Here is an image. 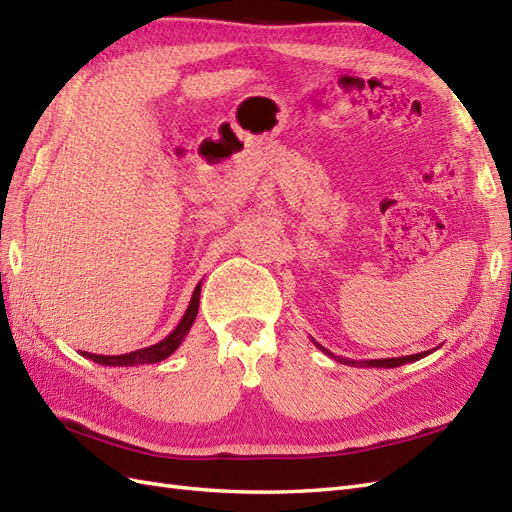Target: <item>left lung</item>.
Masks as SVG:
<instances>
[{"instance_id": "left-lung-1", "label": "left lung", "mask_w": 512, "mask_h": 512, "mask_svg": "<svg viewBox=\"0 0 512 512\" xmlns=\"http://www.w3.org/2000/svg\"><path fill=\"white\" fill-rule=\"evenodd\" d=\"M312 342L316 344L318 350H322L324 354L333 356V359H337L339 363L344 365H352V367H384V369H391V367H399V365H406V363H414L418 359H423V356L431 354V350L427 352H418V354H408V356H393V359H367V361H352V359H344V356H335L333 352H329L324 346H320L316 339H312Z\"/></svg>"}]
</instances>
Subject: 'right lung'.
I'll use <instances>...</instances> for the list:
<instances>
[{
	"label": "right lung",
	"mask_w": 512,
	"mask_h": 512,
	"mask_svg": "<svg viewBox=\"0 0 512 512\" xmlns=\"http://www.w3.org/2000/svg\"><path fill=\"white\" fill-rule=\"evenodd\" d=\"M200 286H203V282H198V286L194 288L192 292V299H190V305L188 309H185L183 318L179 320L177 327L170 331L162 342L153 344V346H147V348H141V350H134V352H128V354H91V352H81L85 359L94 361V363H100V365H111V367H132V365H147V363H160L164 361L166 356L173 354L181 342L185 339V335L190 333L192 324L196 320V314H198V303H200Z\"/></svg>",
	"instance_id": "obj_1"
}]
</instances>
